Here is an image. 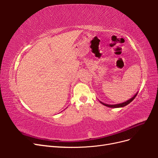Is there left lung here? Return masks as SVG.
I'll list each match as a JSON object with an SVG mask.
<instances>
[{
	"label": "left lung",
	"mask_w": 158,
	"mask_h": 158,
	"mask_svg": "<svg viewBox=\"0 0 158 158\" xmlns=\"http://www.w3.org/2000/svg\"><path fill=\"white\" fill-rule=\"evenodd\" d=\"M137 94H138V93H136L135 95H134V96H133L132 98L129 99L128 100H127V101H126V102H123V103H118V104H114V105H109V104L104 103H103V102H100V101H99V102H100V103H102V104L103 105V106H107V107H111V108H118V107H125V106H127L128 104H129V103H130L131 102H132L133 100H134V99H135V98H136Z\"/></svg>",
	"instance_id": "obj_1"
}]
</instances>
